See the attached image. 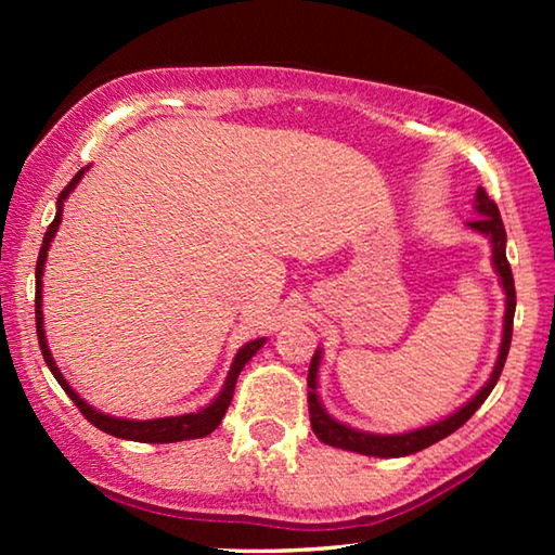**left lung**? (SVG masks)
Masks as SVG:
<instances>
[{"mask_svg": "<svg viewBox=\"0 0 555 555\" xmlns=\"http://www.w3.org/2000/svg\"><path fill=\"white\" fill-rule=\"evenodd\" d=\"M475 211L480 217L475 222H467L469 230L485 234L492 245V268H495L500 285H503L505 293V315H503V340H500V353L495 361V369L488 378V384L482 386L480 391L475 393L467 404H462L457 412L444 416L435 424H427V427L412 429V431H401V435H374V431H363V429H353L348 424L333 420V416L325 412L321 397H318V369H321V359L323 351L318 348L313 353V361H310L308 369V409H310V427H313L315 437L321 439L323 444L338 447V450H348V452H359V454H369V457H406V454H414L424 450V447L439 442V439L450 437L452 431H457L462 424H465L469 416H473L477 409L482 406V401L490 397V391L495 389L500 374H503L507 351H511V338H513V315H515V285H513V272H511V262L505 257V245H507V234L503 227V219H500L498 204L485 194V189L480 186L475 194Z\"/></svg>", "mask_w": 555, "mask_h": 555, "instance_id": "8db88e82", "label": "left lung"}]
</instances>
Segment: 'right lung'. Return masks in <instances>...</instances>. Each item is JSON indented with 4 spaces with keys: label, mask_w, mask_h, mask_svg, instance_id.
<instances>
[{
    "label": "right lung",
    "mask_w": 555,
    "mask_h": 555,
    "mask_svg": "<svg viewBox=\"0 0 555 555\" xmlns=\"http://www.w3.org/2000/svg\"><path fill=\"white\" fill-rule=\"evenodd\" d=\"M88 171L80 169L75 173L70 184H67L63 192H60V199H57V211H55V219H52V224L48 227V232H44V240H42V247H40V257H37V268H35V321H37V338H40V351L44 356V363H48V369L52 371V376L57 378V384L63 386L67 397L73 399V404L80 409L82 416L93 424V427L103 429L105 435H113L118 439H131V442H151V444H158V442H184V439H199V437H207L211 435L219 427V422H222V416L227 412V406H230L232 401V393H234V384H237V376L240 371L245 369V363L253 359V356L260 351L264 346V338H255L245 344L234 356L232 366H230V374L224 378V386L222 391L217 393L215 401L207 406L196 409V412H189V414H179V416H158V420H124V416H111V414H103L98 412L88 404L86 399H80V393L73 389L70 384H67V378L60 374L55 359H52L50 348H48V336H44V318H42V275H44V262H48V249H50V242L52 237L57 234V227L63 222V204L67 196L75 186H78V181L82 179V173Z\"/></svg>",
    "instance_id": "1"
}]
</instances>
